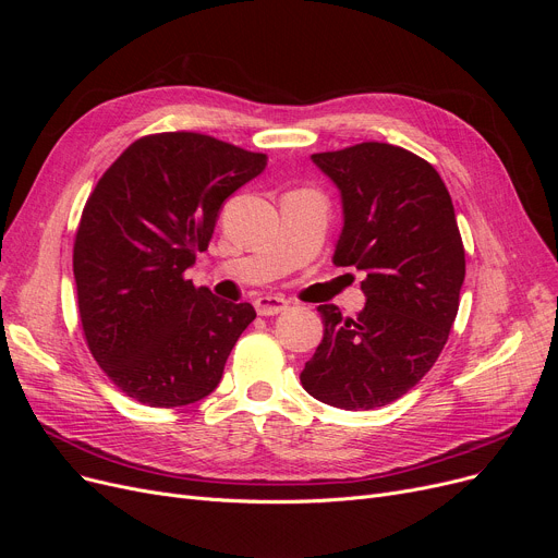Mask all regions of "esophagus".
<instances>
[{
  "mask_svg": "<svg viewBox=\"0 0 558 558\" xmlns=\"http://www.w3.org/2000/svg\"><path fill=\"white\" fill-rule=\"evenodd\" d=\"M289 307V301L282 296H259L255 301V310L259 316H276Z\"/></svg>",
  "mask_w": 558,
  "mask_h": 558,
  "instance_id": "34e87169",
  "label": "esophagus"
}]
</instances>
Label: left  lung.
<instances>
[{"instance_id": "left-lung-1", "label": "left lung", "mask_w": 558, "mask_h": 558, "mask_svg": "<svg viewBox=\"0 0 558 558\" xmlns=\"http://www.w3.org/2000/svg\"><path fill=\"white\" fill-rule=\"evenodd\" d=\"M312 162L341 196L332 262L366 274V305L355 318L318 305L324 341L301 385L348 412L385 407L421 383L454 324L465 276L454 205L436 169L393 144L364 142Z\"/></svg>"}]
</instances>
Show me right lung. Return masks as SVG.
Returning a JSON list of instances; mask_svg holds the SVG:
<instances>
[{
    "label": "right lung",
    "mask_w": 558,
    "mask_h": 558,
    "mask_svg": "<svg viewBox=\"0 0 558 558\" xmlns=\"http://www.w3.org/2000/svg\"><path fill=\"white\" fill-rule=\"evenodd\" d=\"M201 133L133 142L87 198L74 242L78 314L93 357L129 398L183 407L210 396L255 318L185 280L223 201L267 167Z\"/></svg>",
    "instance_id": "1"
}]
</instances>
